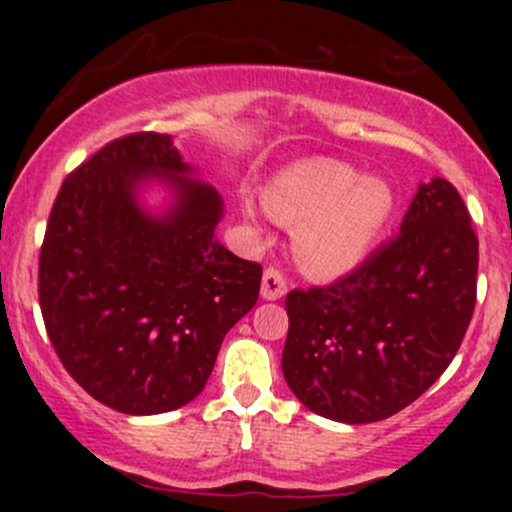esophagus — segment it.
I'll list each match as a JSON object with an SVG mask.
<instances>
[{"mask_svg": "<svg viewBox=\"0 0 512 512\" xmlns=\"http://www.w3.org/2000/svg\"><path fill=\"white\" fill-rule=\"evenodd\" d=\"M286 293V276L279 269L269 267L262 274V298L264 301H276Z\"/></svg>", "mask_w": 512, "mask_h": 512, "instance_id": "esophagus-1", "label": "esophagus"}]
</instances>
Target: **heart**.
<instances>
[{"instance_id": "b5f03b06", "label": "heart", "mask_w": 512, "mask_h": 512, "mask_svg": "<svg viewBox=\"0 0 512 512\" xmlns=\"http://www.w3.org/2000/svg\"><path fill=\"white\" fill-rule=\"evenodd\" d=\"M395 190L361 178L332 158H305L281 170L264 192L269 216L293 228V252L305 272L342 276L375 248L395 216Z\"/></svg>"}]
</instances>
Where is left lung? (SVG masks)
<instances>
[{"label":"left lung","mask_w":512,"mask_h":512,"mask_svg":"<svg viewBox=\"0 0 512 512\" xmlns=\"http://www.w3.org/2000/svg\"><path fill=\"white\" fill-rule=\"evenodd\" d=\"M479 240L448 180L419 185L399 236L330 286L286 296L281 370L315 414L370 424L419 399L460 349L477 303Z\"/></svg>","instance_id":"left-lung-1"}]
</instances>
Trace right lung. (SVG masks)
Here are the masks:
<instances>
[{
	"instance_id": "1",
	"label": "right lung",
	"mask_w": 512,
	"mask_h": 512,
	"mask_svg": "<svg viewBox=\"0 0 512 512\" xmlns=\"http://www.w3.org/2000/svg\"><path fill=\"white\" fill-rule=\"evenodd\" d=\"M192 173L170 134H127L64 178L45 228V330L76 383L122 414L192 402L260 296L262 267L216 240L223 199ZM151 179L176 197L161 217L136 199Z\"/></svg>"
}]
</instances>
